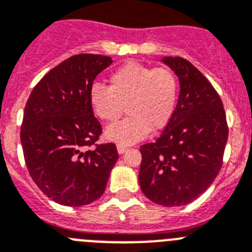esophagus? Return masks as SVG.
Segmentation results:
<instances>
[{
    "instance_id": "obj_1",
    "label": "esophagus",
    "mask_w": 252,
    "mask_h": 252,
    "mask_svg": "<svg viewBox=\"0 0 252 252\" xmlns=\"http://www.w3.org/2000/svg\"><path fill=\"white\" fill-rule=\"evenodd\" d=\"M117 150H118L119 154H123V153H126V150H128V148H126V145H121V144H118V145H117Z\"/></svg>"
}]
</instances>
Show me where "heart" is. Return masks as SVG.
<instances>
[{
	"label": "heart",
	"instance_id": "heart-1",
	"mask_svg": "<svg viewBox=\"0 0 252 252\" xmlns=\"http://www.w3.org/2000/svg\"><path fill=\"white\" fill-rule=\"evenodd\" d=\"M109 86L93 84L89 104L95 117L115 123L124 113L128 117L109 126L105 138L121 145L144 139L150 130H161L173 118L178 103V81L171 70L153 68L129 61L110 73Z\"/></svg>",
	"mask_w": 252,
	"mask_h": 252
}]
</instances>
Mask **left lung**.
Listing matches in <instances>:
<instances>
[{"label": "left lung", "mask_w": 252, "mask_h": 252, "mask_svg": "<svg viewBox=\"0 0 252 252\" xmlns=\"http://www.w3.org/2000/svg\"><path fill=\"white\" fill-rule=\"evenodd\" d=\"M161 62L179 78V98L160 137L140 147L138 178L143 194L155 204L183 206L218 176L229 129L221 99L200 70L182 57Z\"/></svg>", "instance_id": "obj_1"}]
</instances>
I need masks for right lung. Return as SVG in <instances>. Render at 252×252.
Wrapping results in <instances>:
<instances>
[{"label":"right lung","mask_w":252,"mask_h":252,"mask_svg":"<svg viewBox=\"0 0 252 252\" xmlns=\"http://www.w3.org/2000/svg\"><path fill=\"white\" fill-rule=\"evenodd\" d=\"M112 62L100 55L69 57L47 73L26 103L21 126L26 165L41 191L61 205H88L102 196L119 158L113 143L87 150L102 134L89 89Z\"/></svg>","instance_id":"obj_1"}]
</instances>
